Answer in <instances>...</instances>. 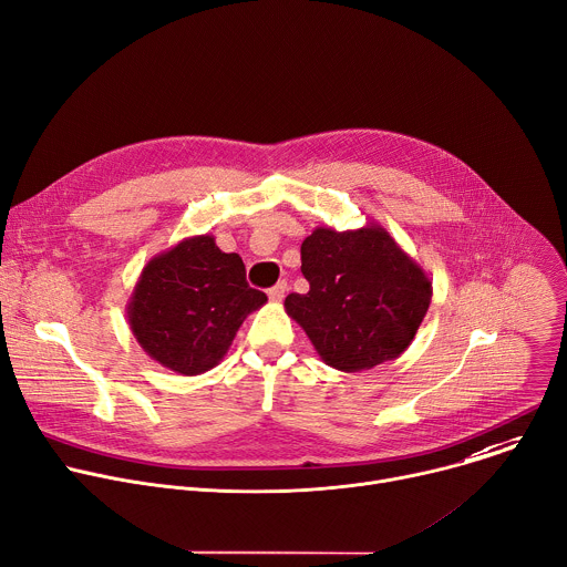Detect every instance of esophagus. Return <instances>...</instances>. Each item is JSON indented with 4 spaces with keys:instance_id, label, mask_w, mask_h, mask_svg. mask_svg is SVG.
<instances>
[{
    "instance_id": "1",
    "label": "esophagus",
    "mask_w": 567,
    "mask_h": 567,
    "mask_svg": "<svg viewBox=\"0 0 567 567\" xmlns=\"http://www.w3.org/2000/svg\"><path fill=\"white\" fill-rule=\"evenodd\" d=\"M287 291H289V285H287L285 280H280L276 287L269 289V298L276 300V302H280V300L287 296Z\"/></svg>"
}]
</instances>
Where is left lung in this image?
<instances>
[{
  "mask_svg": "<svg viewBox=\"0 0 567 567\" xmlns=\"http://www.w3.org/2000/svg\"><path fill=\"white\" fill-rule=\"evenodd\" d=\"M307 293L285 298L287 315L323 362L343 373L398 359L432 302V282L380 224L319 226L300 246Z\"/></svg>",
  "mask_w": 567,
  "mask_h": 567,
  "instance_id": "8db88e82",
  "label": "left lung"
}]
</instances>
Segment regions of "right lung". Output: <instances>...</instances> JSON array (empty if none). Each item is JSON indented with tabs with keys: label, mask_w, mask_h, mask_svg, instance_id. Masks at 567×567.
<instances>
[{
	"label": "right lung",
	"mask_w": 567,
	"mask_h": 567,
	"mask_svg": "<svg viewBox=\"0 0 567 567\" xmlns=\"http://www.w3.org/2000/svg\"><path fill=\"white\" fill-rule=\"evenodd\" d=\"M265 302L267 293L248 287L237 252H224L213 235H194L151 257L126 317L151 359L200 375L221 362L244 319Z\"/></svg>",
	"instance_id": "1"
}]
</instances>
